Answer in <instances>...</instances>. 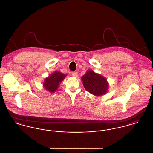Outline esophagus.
<instances>
[{
  "mask_svg": "<svg viewBox=\"0 0 153 153\" xmlns=\"http://www.w3.org/2000/svg\"><path fill=\"white\" fill-rule=\"evenodd\" d=\"M72 75L74 77H77L78 76V72H72Z\"/></svg>",
  "mask_w": 153,
  "mask_h": 153,
  "instance_id": "34e87169",
  "label": "esophagus"
}]
</instances>
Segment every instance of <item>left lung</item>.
Instances as JSON below:
<instances>
[{
	"label": "left lung",
	"mask_w": 153,
	"mask_h": 153,
	"mask_svg": "<svg viewBox=\"0 0 153 153\" xmlns=\"http://www.w3.org/2000/svg\"><path fill=\"white\" fill-rule=\"evenodd\" d=\"M81 80L86 91L94 96H102L108 92V82L101 74L88 70L82 76Z\"/></svg>",
	"instance_id": "1"
}]
</instances>
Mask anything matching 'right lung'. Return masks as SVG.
I'll list each match as a JSON object with an SVG mask.
<instances>
[{"label": "right lung", "instance_id": "right-lung-1", "mask_svg": "<svg viewBox=\"0 0 153 153\" xmlns=\"http://www.w3.org/2000/svg\"><path fill=\"white\" fill-rule=\"evenodd\" d=\"M66 76L67 75L61 72L55 71L45 79L43 83V88L51 93L56 92Z\"/></svg>", "mask_w": 153, "mask_h": 153}]
</instances>
